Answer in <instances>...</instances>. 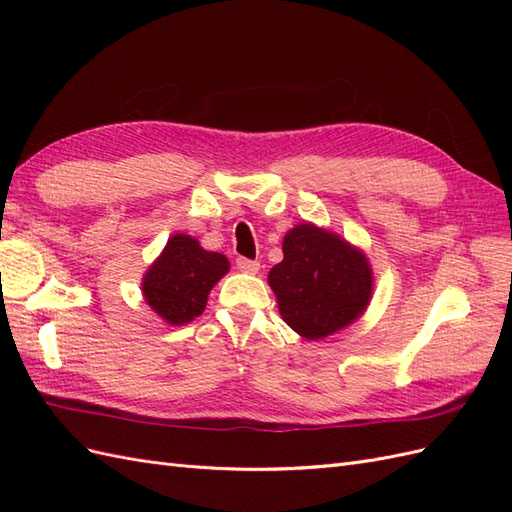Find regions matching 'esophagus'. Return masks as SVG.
<instances>
[{"label": "esophagus", "instance_id": "esophagus-1", "mask_svg": "<svg viewBox=\"0 0 512 512\" xmlns=\"http://www.w3.org/2000/svg\"><path fill=\"white\" fill-rule=\"evenodd\" d=\"M237 269L243 271V273H252V275H254V273H258V269H260V262L239 256V258H237Z\"/></svg>", "mask_w": 512, "mask_h": 512}]
</instances>
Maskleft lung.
<instances>
[{
    "label": "left lung",
    "mask_w": 512,
    "mask_h": 512,
    "mask_svg": "<svg viewBox=\"0 0 512 512\" xmlns=\"http://www.w3.org/2000/svg\"><path fill=\"white\" fill-rule=\"evenodd\" d=\"M284 260L269 273L280 314L292 331L322 339L363 314L371 297L367 258L312 224L284 237Z\"/></svg>",
    "instance_id": "8db88e82"
}]
</instances>
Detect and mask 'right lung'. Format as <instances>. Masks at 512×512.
I'll list each match as a JSON object with an SVG mask.
<instances>
[{"mask_svg":"<svg viewBox=\"0 0 512 512\" xmlns=\"http://www.w3.org/2000/svg\"><path fill=\"white\" fill-rule=\"evenodd\" d=\"M228 267L226 256L203 250L188 235H175L147 271L143 294L166 322L185 324L205 312L207 294Z\"/></svg>","mask_w":512,"mask_h":512,"instance_id":"obj_1","label":"right lung"}]
</instances>
